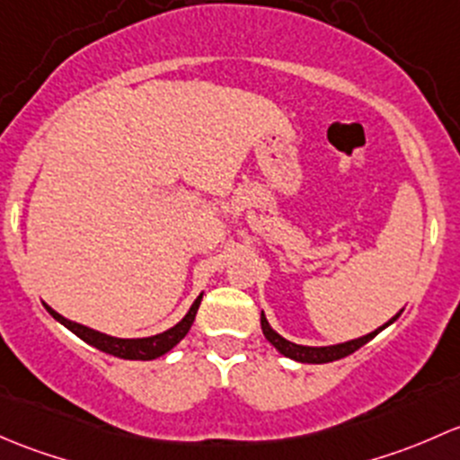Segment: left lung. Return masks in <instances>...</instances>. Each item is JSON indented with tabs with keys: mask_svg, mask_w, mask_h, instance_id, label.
<instances>
[{
	"mask_svg": "<svg viewBox=\"0 0 460 460\" xmlns=\"http://www.w3.org/2000/svg\"><path fill=\"white\" fill-rule=\"evenodd\" d=\"M399 314H401V312H399ZM399 314H396V316H399ZM396 316L392 321H396ZM392 321H387V323L383 325V328H387V325H390ZM383 328L374 330V332L361 336V339L348 341V343L330 345V348H310V345H296V343H290V341L283 339L281 334H277L272 328H270L268 319H265V314H261V330H263L265 339H268L270 343H272L274 348H277L279 352L283 354V357L295 358V361H299V363H330V361H336V358L348 357V354L357 352V349L361 348V345H366L367 341H372L374 336L381 332Z\"/></svg>",
	"mask_w": 460,
	"mask_h": 460,
	"instance_id": "obj_1",
	"label": "left lung"
}]
</instances>
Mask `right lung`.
Returning <instances> with one entry per match:
<instances>
[{"label":"right lung","instance_id":"right-lung-1","mask_svg":"<svg viewBox=\"0 0 460 460\" xmlns=\"http://www.w3.org/2000/svg\"><path fill=\"white\" fill-rule=\"evenodd\" d=\"M201 296L203 295L197 296V301L192 303L190 312H188V314L183 316V319L179 321L174 328L165 330V332L155 334V336H146V339H115V336L102 334V332H97V330L86 328V325H79V323H75V321L64 319L61 314H57L53 307L46 305V310H49L50 314L59 321V323H64L70 332H75L79 339H84L86 343L94 345V348L102 349V352L112 354V357H119V358H130V361H150V358H157V357H161V354L170 352V349H172L174 345H177L179 341L188 334V330L192 328V321H195V316H197Z\"/></svg>","mask_w":460,"mask_h":460}]
</instances>
